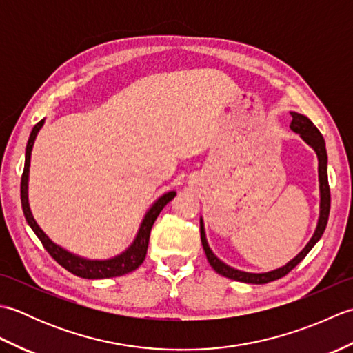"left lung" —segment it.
<instances>
[{"label":"left lung","instance_id":"1","mask_svg":"<svg viewBox=\"0 0 353 353\" xmlns=\"http://www.w3.org/2000/svg\"><path fill=\"white\" fill-rule=\"evenodd\" d=\"M292 121L290 124V129L292 132H296L299 137H301L306 144H308L314 152L317 154L319 159V190H320V212H319V220H317V226L311 239L306 244L302 252L296 254L287 264L272 270V272H265V273H249V272H243V270H236L234 267H230L228 264L216 258L214 252L211 250V247L208 244L206 234H205V223L203 219L200 216V236H201V244H203V249L206 253V258L209 261V264L215 270L216 273L229 277L232 281H238V282H245V283H268L276 279H281L285 274H288L292 268H294L299 262H301L306 254L311 252L314 245L319 243V239L323 235V232L326 229L327 219H329V209H331V191H329V183H327V154H326V144L325 139L321 137V133L316 125L312 124L311 119L308 117H305L302 114H297V112H290Z\"/></svg>","mask_w":353,"mask_h":353}]
</instances>
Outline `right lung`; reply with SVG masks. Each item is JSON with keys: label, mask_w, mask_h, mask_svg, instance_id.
Instances as JSON below:
<instances>
[{"label": "right lung", "mask_w": 353, "mask_h": 353, "mask_svg": "<svg viewBox=\"0 0 353 353\" xmlns=\"http://www.w3.org/2000/svg\"><path fill=\"white\" fill-rule=\"evenodd\" d=\"M43 123L45 119H41V121L33 127L32 133H30L27 148H26L24 172H22V177H21V203H22V211H24L28 226L33 229L36 236L41 239L45 250H47L63 268H66L70 273L76 274L79 277H85V279H108V277L123 276L133 272V270H137L145 259L150 232H152V228L157 219V215L161 214L165 205L170 203V201L176 197V191H168L162 194V196L157 199L152 206H150V209L144 215V219L141 221V226L138 229L137 236L133 239V243L127 247L124 252L117 254V256L109 258V259H88L83 256H79L76 253L68 252L66 249H63V247L51 241L48 235L39 228V224L36 223L34 216L32 214V209H30V205H28L30 159H32V150L34 145L36 137L42 129Z\"/></svg>", "instance_id": "add662e5"}]
</instances>
